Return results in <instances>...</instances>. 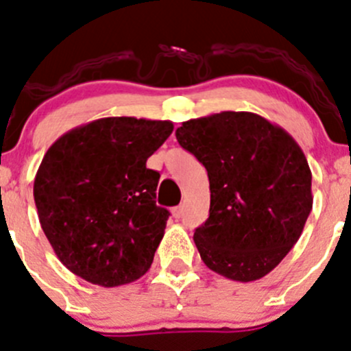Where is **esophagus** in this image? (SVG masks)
<instances>
[{
  "mask_svg": "<svg viewBox=\"0 0 351 351\" xmlns=\"http://www.w3.org/2000/svg\"><path fill=\"white\" fill-rule=\"evenodd\" d=\"M173 216H175L176 220H178V218H182V215H183V208L182 206H176V208H173Z\"/></svg>",
  "mask_w": 351,
  "mask_h": 351,
  "instance_id": "obj_1",
  "label": "esophagus"
}]
</instances>
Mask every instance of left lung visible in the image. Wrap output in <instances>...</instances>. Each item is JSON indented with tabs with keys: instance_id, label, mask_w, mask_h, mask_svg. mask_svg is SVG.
<instances>
[{
	"instance_id": "1",
	"label": "left lung",
	"mask_w": 351,
	"mask_h": 351,
	"mask_svg": "<svg viewBox=\"0 0 351 351\" xmlns=\"http://www.w3.org/2000/svg\"><path fill=\"white\" fill-rule=\"evenodd\" d=\"M180 145L208 171L209 218L194 242L206 267L237 282L270 274L312 211V171L296 140L253 112L182 123Z\"/></svg>"
}]
</instances>
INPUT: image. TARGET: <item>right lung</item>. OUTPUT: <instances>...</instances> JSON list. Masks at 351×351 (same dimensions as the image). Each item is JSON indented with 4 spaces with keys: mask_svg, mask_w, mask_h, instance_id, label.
Returning a JSON list of instances; mask_svg holds the SVG:
<instances>
[{
    "mask_svg": "<svg viewBox=\"0 0 351 351\" xmlns=\"http://www.w3.org/2000/svg\"><path fill=\"white\" fill-rule=\"evenodd\" d=\"M171 121L101 117L67 131L34 178L39 223L58 260L101 287L147 274L169 211L156 204L159 173L147 159Z\"/></svg>",
    "mask_w": 351,
    "mask_h": 351,
    "instance_id": "right-lung-1",
    "label": "right lung"
}]
</instances>
